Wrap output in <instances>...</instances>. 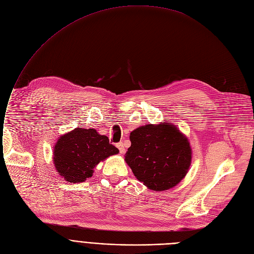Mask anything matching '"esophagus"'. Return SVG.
I'll use <instances>...</instances> for the list:
<instances>
[{"instance_id": "obj_1", "label": "esophagus", "mask_w": 254, "mask_h": 254, "mask_svg": "<svg viewBox=\"0 0 254 254\" xmlns=\"http://www.w3.org/2000/svg\"><path fill=\"white\" fill-rule=\"evenodd\" d=\"M117 147L119 148V151H120V153H121V154H123V153L125 152V146H124V143H123V142L117 143Z\"/></svg>"}]
</instances>
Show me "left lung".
Here are the masks:
<instances>
[{"mask_svg":"<svg viewBox=\"0 0 254 254\" xmlns=\"http://www.w3.org/2000/svg\"><path fill=\"white\" fill-rule=\"evenodd\" d=\"M125 161L135 177L149 189L162 191L177 185L191 164V148L172 125H145L130 133Z\"/></svg>","mask_w":254,"mask_h":254,"instance_id":"left-lung-1","label":"left lung"}]
</instances>
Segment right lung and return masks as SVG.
Instances as JSON below:
<instances>
[{
  "instance_id": "1",
  "label": "right lung",
  "mask_w": 254,
  "mask_h": 254,
  "mask_svg": "<svg viewBox=\"0 0 254 254\" xmlns=\"http://www.w3.org/2000/svg\"><path fill=\"white\" fill-rule=\"evenodd\" d=\"M119 149L94 129L76 128L61 136L54 149L56 170L71 183L83 182L92 176L93 168Z\"/></svg>"
}]
</instances>
